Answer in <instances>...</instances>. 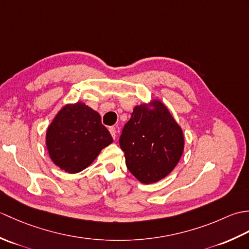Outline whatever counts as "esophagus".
<instances>
[{
  "label": "esophagus",
  "mask_w": 249,
  "mask_h": 249,
  "mask_svg": "<svg viewBox=\"0 0 249 249\" xmlns=\"http://www.w3.org/2000/svg\"><path fill=\"white\" fill-rule=\"evenodd\" d=\"M109 131L111 136H112V138L115 140L116 139V128L114 127V126H111V127H109Z\"/></svg>",
  "instance_id": "34e87169"
}]
</instances>
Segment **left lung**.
I'll use <instances>...</instances> for the list:
<instances>
[{
  "instance_id": "8db88e82",
  "label": "left lung",
  "mask_w": 249,
  "mask_h": 249,
  "mask_svg": "<svg viewBox=\"0 0 249 249\" xmlns=\"http://www.w3.org/2000/svg\"><path fill=\"white\" fill-rule=\"evenodd\" d=\"M130 173L143 184L160 181L171 173L184 151L182 127L160 99L135 106L120 137Z\"/></svg>"
}]
</instances>
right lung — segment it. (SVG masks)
I'll return each instance as SVG.
<instances>
[{
    "label": "right lung",
    "mask_w": 249,
    "mask_h": 249,
    "mask_svg": "<svg viewBox=\"0 0 249 249\" xmlns=\"http://www.w3.org/2000/svg\"><path fill=\"white\" fill-rule=\"evenodd\" d=\"M112 142L99 113L81 102L63 106L46 131L51 160L71 174L89 167Z\"/></svg>",
    "instance_id": "right-lung-1"
}]
</instances>
